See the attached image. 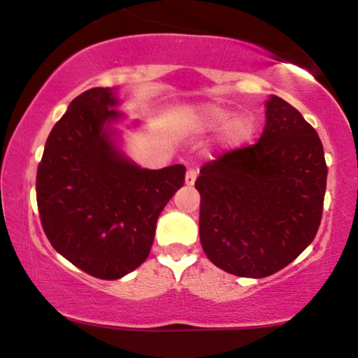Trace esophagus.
I'll return each instance as SVG.
<instances>
[{
    "label": "esophagus",
    "mask_w": 358,
    "mask_h": 358,
    "mask_svg": "<svg viewBox=\"0 0 358 358\" xmlns=\"http://www.w3.org/2000/svg\"><path fill=\"white\" fill-rule=\"evenodd\" d=\"M195 180H196V171L195 170H188L187 173H185V185L192 187V185L195 183Z\"/></svg>",
    "instance_id": "1"
}]
</instances>
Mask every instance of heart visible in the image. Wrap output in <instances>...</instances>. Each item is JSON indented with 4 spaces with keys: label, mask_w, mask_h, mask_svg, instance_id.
<instances>
[{
    "label": "heart",
    "mask_w": 358,
    "mask_h": 358,
    "mask_svg": "<svg viewBox=\"0 0 358 358\" xmlns=\"http://www.w3.org/2000/svg\"><path fill=\"white\" fill-rule=\"evenodd\" d=\"M182 129L192 134H205L219 129V143L227 150L239 148L250 138L254 121L249 114H232L227 109L213 104H199L185 109Z\"/></svg>",
    "instance_id": "heart-1"
}]
</instances>
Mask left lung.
Segmentation results:
<instances>
[{"label": "left lung", "mask_w": 358, "mask_h": 358, "mask_svg": "<svg viewBox=\"0 0 358 358\" xmlns=\"http://www.w3.org/2000/svg\"><path fill=\"white\" fill-rule=\"evenodd\" d=\"M316 131L278 96L266 101L256 145L229 151L200 170V242L217 268L266 278L315 239L327 190Z\"/></svg>", "instance_id": "8db88e82"}]
</instances>
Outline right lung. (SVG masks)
<instances>
[{"label":"right lung","instance_id":"add662e5","mask_svg":"<svg viewBox=\"0 0 358 358\" xmlns=\"http://www.w3.org/2000/svg\"><path fill=\"white\" fill-rule=\"evenodd\" d=\"M117 89L76 97L45 143L36 203L57 252L99 279H119L146 261L156 220L185 182V166L148 170L122 150Z\"/></svg>","mask_w":358,"mask_h":358}]
</instances>
